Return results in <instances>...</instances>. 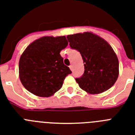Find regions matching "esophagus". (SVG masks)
Returning a JSON list of instances; mask_svg holds the SVG:
<instances>
[{
    "label": "esophagus",
    "mask_w": 135,
    "mask_h": 135,
    "mask_svg": "<svg viewBox=\"0 0 135 135\" xmlns=\"http://www.w3.org/2000/svg\"><path fill=\"white\" fill-rule=\"evenodd\" d=\"M69 68H70V69H71V71H73V65H70L69 66Z\"/></svg>",
    "instance_id": "obj_1"
}]
</instances>
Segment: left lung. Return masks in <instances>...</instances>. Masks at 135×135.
Listing matches in <instances>:
<instances>
[{
    "mask_svg": "<svg viewBox=\"0 0 135 135\" xmlns=\"http://www.w3.org/2000/svg\"><path fill=\"white\" fill-rule=\"evenodd\" d=\"M71 49L80 52L85 72L75 78L79 86L90 94H98L114 85L119 73L117 55L107 41L89 32L68 35Z\"/></svg>",
    "mask_w": 135,
    "mask_h": 135,
    "instance_id": "8db88e82",
    "label": "left lung"
}]
</instances>
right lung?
<instances>
[{
	"instance_id": "obj_1",
	"label": "right lung",
	"mask_w": 135,
	"mask_h": 135,
	"mask_svg": "<svg viewBox=\"0 0 135 135\" xmlns=\"http://www.w3.org/2000/svg\"><path fill=\"white\" fill-rule=\"evenodd\" d=\"M67 45L65 36H45L26 48L19 60L18 70L21 82L28 91L49 97L62 88L65 78L71 73L60 54Z\"/></svg>"
}]
</instances>
